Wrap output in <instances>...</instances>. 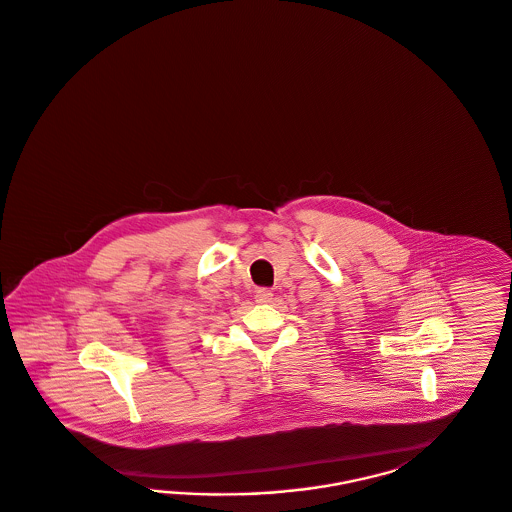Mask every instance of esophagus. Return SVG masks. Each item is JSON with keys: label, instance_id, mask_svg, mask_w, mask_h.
Returning a JSON list of instances; mask_svg holds the SVG:
<instances>
[{"label": "esophagus", "instance_id": "obj_1", "mask_svg": "<svg viewBox=\"0 0 512 512\" xmlns=\"http://www.w3.org/2000/svg\"><path fill=\"white\" fill-rule=\"evenodd\" d=\"M255 300L257 302H261V304H266V302H270L272 300V291L270 289H257V293H255Z\"/></svg>", "mask_w": 512, "mask_h": 512}]
</instances>
